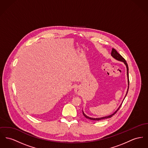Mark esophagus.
Returning a JSON list of instances; mask_svg holds the SVG:
<instances>
[{"label":"esophagus","mask_w":148,"mask_h":148,"mask_svg":"<svg viewBox=\"0 0 148 148\" xmlns=\"http://www.w3.org/2000/svg\"><path fill=\"white\" fill-rule=\"evenodd\" d=\"M79 89L77 87L75 89V92L76 93H79Z\"/></svg>","instance_id":"esophagus-1"}]
</instances>
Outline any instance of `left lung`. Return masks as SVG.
I'll return each instance as SVG.
<instances>
[{
    "instance_id": "left-lung-1",
    "label": "left lung",
    "mask_w": 148,
    "mask_h": 148,
    "mask_svg": "<svg viewBox=\"0 0 148 148\" xmlns=\"http://www.w3.org/2000/svg\"><path fill=\"white\" fill-rule=\"evenodd\" d=\"M111 56L114 58V59H116V60H118L119 61H121V62H123L124 63V64L126 65V68H127V79H128V86H129V77H128V64H127V62H126V60L124 59L119 53H118V52L117 51V50L116 49H114V48H113L112 49V52H111ZM128 89H127V92H126V95H125V97H126V95H127V92H128ZM125 98L123 99V100L125 99ZM122 103H121V104L120 105V106L119 107V108H118L117 109V110H116L113 114H110V115H109V116H106V117H100V118H91V117H88V116H87L85 113H84V111L82 110V113H83V115L86 117V118H88V119H91V120H95V121H99V120H101V119H107V118H111L113 116H114V114H116V112H117L118 110V109H119V108L121 107V105H122Z\"/></svg>"
}]
</instances>
